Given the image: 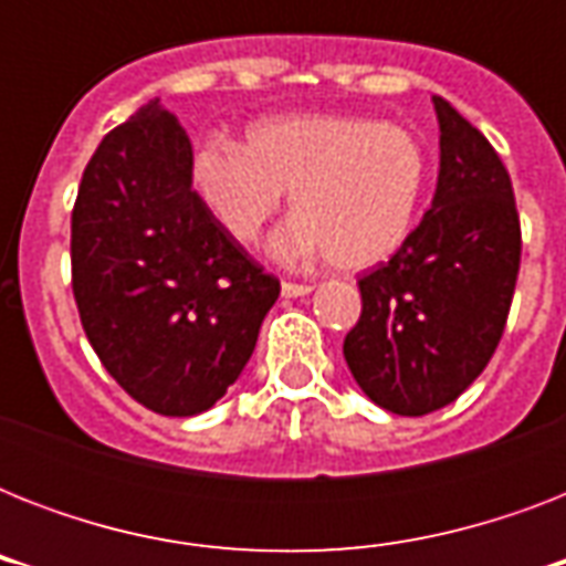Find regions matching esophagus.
I'll return each mask as SVG.
<instances>
[{"mask_svg": "<svg viewBox=\"0 0 566 566\" xmlns=\"http://www.w3.org/2000/svg\"><path fill=\"white\" fill-rule=\"evenodd\" d=\"M311 291H314L311 284L282 282V296H287V300H296V296H305V293H311Z\"/></svg>", "mask_w": 566, "mask_h": 566, "instance_id": "1", "label": "esophagus"}]
</instances>
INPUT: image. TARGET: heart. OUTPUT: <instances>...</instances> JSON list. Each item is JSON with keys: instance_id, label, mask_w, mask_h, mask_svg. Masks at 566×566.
<instances>
[{"instance_id": "heart-1", "label": "heart", "mask_w": 566, "mask_h": 566, "mask_svg": "<svg viewBox=\"0 0 566 566\" xmlns=\"http://www.w3.org/2000/svg\"><path fill=\"white\" fill-rule=\"evenodd\" d=\"M193 176L231 238H258L293 190L296 220L275 234V255L326 252L337 270H367L411 234L429 161L408 128L381 119L291 117L249 128L243 149L202 146Z\"/></svg>"}]
</instances>
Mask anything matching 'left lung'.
<instances>
[{"label": "left lung", "instance_id": "8db88e82", "mask_svg": "<svg viewBox=\"0 0 566 566\" xmlns=\"http://www.w3.org/2000/svg\"><path fill=\"white\" fill-rule=\"evenodd\" d=\"M440 172L431 208L396 255L358 279L361 317L344 340L378 408L422 417L455 402L505 332L520 273V213L488 137L434 96Z\"/></svg>", "mask_w": 566, "mask_h": 566}]
</instances>
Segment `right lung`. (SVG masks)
<instances>
[{
    "mask_svg": "<svg viewBox=\"0 0 566 566\" xmlns=\"http://www.w3.org/2000/svg\"><path fill=\"white\" fill-rule=\"evenodd\" d=\"M193 149L153 99L102 137L73 208V296L102 367L164 417L208 411L282 284L193 188Z\"/></svg>",
    "mask_w": 566,
    "mask_h": 566,
    "instance_id": "obj_1",
    "label": "right lung"
}]
</instances>
